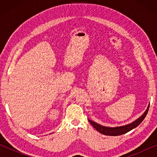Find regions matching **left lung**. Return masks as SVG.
Masks as SVG:
<instances>
[{
    "mask_svg": "<svg viewBox=\"0 0 157 157\" xmlns=\"http://www.w3.org/2000/svg\"><path fill=\"white\" fill-rule=\"evenodd\" d=\"M149 106H148V108L145 112L144 113V114L139 117L138 119L134 122H132V124H129L126 126H118V127H107V126H101L100 124H96L94 121H91V120H89V121L94 126V128H96V131H98L101 134L107 135V136H119V135L126 134V133L128 132L129 131L132 130L133 128L138 126L142 122L143 120L144 119V118L146 117V116H147L148 113V111H149Z\"/></svg>",
    "mask_w": 157,
    "mask_h": 157,
    "instance_id": "8db88e82",
    "label": "left lung"
}]
</instances>
